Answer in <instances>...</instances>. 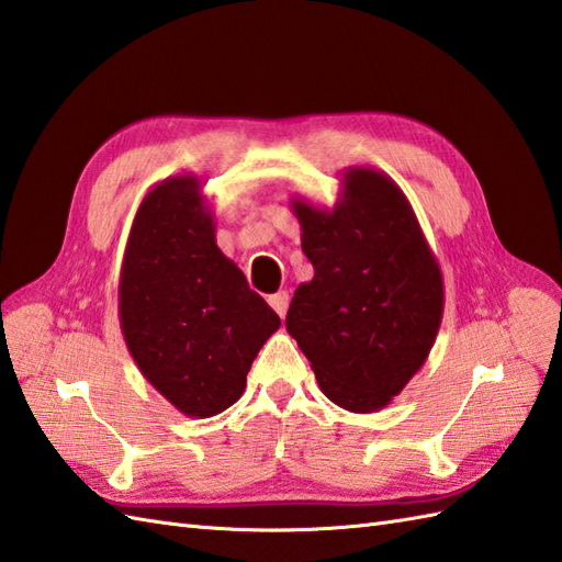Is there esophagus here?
<instances>
[{
  "label": "esophagus",
  "instance_id": "esophagus-1",
  "mask_svg": "<svg viewBox=\"0 0 562 562\" xmlns=\"http://www.w3.org/2000/svg\"><path fill=\"white\" fill-rule=\"evenodd\" d=\"M289 293L285 291H279V293H273V295H269V305L273 307V312L279 314V317H285V312H289Z\"/></svg>",
  "mask_w": 562,
  "mask_h": 562
}]
</instances>
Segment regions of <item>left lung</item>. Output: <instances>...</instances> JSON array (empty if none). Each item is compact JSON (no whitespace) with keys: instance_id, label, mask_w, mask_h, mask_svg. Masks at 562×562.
Masks as SVG:
<instances>
[{"instance_id":"8db88e82","label":"left lung","mask_w":562,"mask_h":562,"mask_svg":"<svg viewBox=\"0 0 562 562\" xmlns=\"http://www.w3.org/2000/svg\"><path fill=\"white\" fill-rule=\"evenodd\" d=\"M331 210L293 198L314 277L285 328L328 401L376 413L427 362L443 317V277L413 204L384 171L348 167Z\"/></svg>"}]
</instances>
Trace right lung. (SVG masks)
<instances>
[{
    "label": "right lung",
    "mask_w": 562,
    "mask_h": 562,
    "mask_svg": "<svg viewBox=\"0 0 562 562\" xmlns=\"http://www.w3.org/2000/svg\"><path fill=\"white\" fill-rule=\"evenodd\" d=\"M198 176L164 178L135 212L119 277V322L143 376L186 417L234 405L281 326L218 250Z\"/></svg>",
    "instance_id": "add662e5"
}]
</instances>
